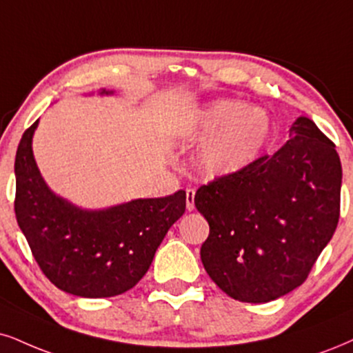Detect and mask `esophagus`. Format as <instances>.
Segmentation results:
<instances>
[{
	"instance_id": "obj_1",
	"label": "esophagus",
	"mask_w": 353,
	"mask_h": 353,
	"mask_svg": "<svg viewBox=\"0 0 353 353\" xmlns=\"http://www.w3.org/2000/svg\"><path fill=\"white\" fill-rule=\"evenodd\" d=\"M186 210L188 211L194 210V190L193 188L186 190Z\"/></svg>"
}]
</instances>
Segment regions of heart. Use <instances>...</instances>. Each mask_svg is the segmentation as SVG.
<instances>
[{
    "instance_id": "b5f03b06",
    "label": "heart",
    "mask_w": 353,
    "mask_h": 353,
    "mask_svg": "<svg viewBox=\"0 0 353 353\" xmlns=\"http://www.w3.org/2000/svg\"><path fill=\"white\" fill-rule=\"evenodd\" d=\"M272 136L267 112L237 99H216L199 110L191 137L204 142L198 165L210 178H228L249 168Z\"/></svg>"
}]
</instances>
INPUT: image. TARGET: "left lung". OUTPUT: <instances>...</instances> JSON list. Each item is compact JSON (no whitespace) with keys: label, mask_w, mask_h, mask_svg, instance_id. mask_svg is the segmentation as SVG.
<instances>
[{"label":"left lung","mask_w":353,"mask_h":353,"mask_svg":"<svg viewBox=\"0 0 353 353\" xmlns=\"http://www.w3.org/2000/svg\"><path fill=\"white\" fill-rule=\"evenodd\" d=\"M342 165L334 142L310 117L290 141L234 176L196 191L210 236L201 262L225 294L268 303L303 285L341 214Z\"/></svg>","instance_id":"1"}]
</instances>
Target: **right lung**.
Segmentation results:
<instances>
[{"label":"right lung","instance_id":"1","mask_svg":"<svg viewBox=\"0 0 353 353\" xmlns=\"http://www.w3.org/2000/svg\"><path fill=\"white\" fill-rule=\"evenodd\" d=\"M37 124L23 134L14 162V212L34 259L65 293L81 298L125 293L145 275L165 234L183 216L186 193L81 210L43 181L32 154Z\"/></svg>","mask_w":353,"mask_h":353}]
</instances>
